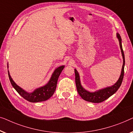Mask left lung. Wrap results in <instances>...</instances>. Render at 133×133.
Instances as JSON below:
<instances>
[{
    "instance_id": "obj_1",
    "label": "left lung",
    "mask_w": 133,
    "mask_h": 133,
    "mask_svg": "<svg viewBox=\"0 0 133 133\" xmlns=\"http://www.w3.org/2000/svg\"><path fill=\"white\" fill-rule=\"evenodd\" d=\"M117 37L118 38L119 42V46L121 50V53L123 57V65L122 67V71H121V74L119 77V79L116 83L115 84L104 88V89L99 90L98 91H95V92H90V91L86 90L84 89L83 86L81 85V81H80V78L79 74L78 71L75 69V83L76 89L78 92V94L80 96L86 101L93 102V103H99L106 100L107 99L110 98L113 94L116 92L122 84L123 75H124V66H125V55L123 53V50L122 46V39H121V35L117 33Z\"/></svg>"
}]
</instances>
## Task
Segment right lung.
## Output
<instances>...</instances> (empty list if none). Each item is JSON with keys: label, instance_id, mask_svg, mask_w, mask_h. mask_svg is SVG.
<instances>
[{"label": "right lung", "instance_id": "obj_1", "mask_svg": "<svg viewBox=\"0 0 133 133\" xmlns=\"http://www.w3.org/2000/svg\"><path fill=\"white\" fill-rule=\"evenodd\" d=\"M64 68V66H61L56 69L52 74L51 78L48 83L43 87L37 88L32 93L27 92L25 90L17 85L16 83L12 80V78L11 77L8 70V73L11 84L20 96L31 102H38L49 99L54 95L56 87H57L58 79Z\"/></svg>", "mask_w": 133, "mask_h": 133}]
</instances>
